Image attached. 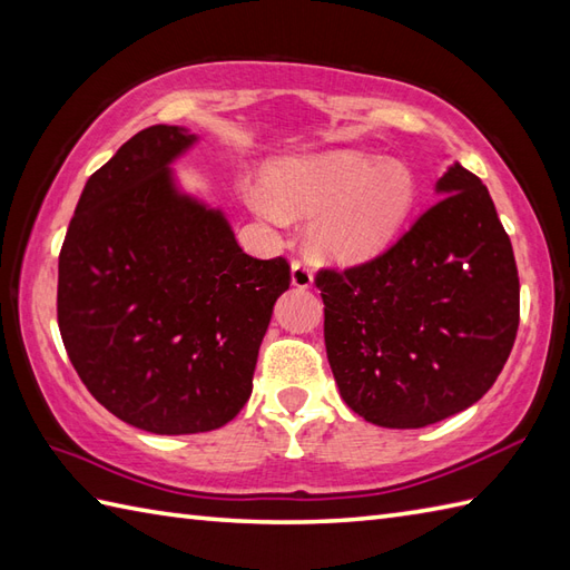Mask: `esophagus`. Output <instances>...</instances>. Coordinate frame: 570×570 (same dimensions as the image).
I'll return each mask as SVG.
<instances>
[{"instance_id": "esophagus-1", "label": "esophagus", "mask_w": 570, "mask_h": 570, "mask_svg": "<svg viewBox=\"0 0 570 570\" xmlns=\"http://www.w3.org/2000/svg\"><path fill=\"white\" fill-rule=\"evenodd\" d=\"M292 284L296 288H311L313 286V272L308 269V264H304V262L292 264Z\"/></svg>"}]
</instances>
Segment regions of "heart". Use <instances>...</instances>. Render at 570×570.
I'll return each instance as SVG.
<instances>
[{
	"label": "heart",
	"mask_w": 570,
	"mask_h": 570,
	"mask_svg": "<svg viewBox=\"0 0 570 570\" xmlns=\"http://www.w3.org/2000/svg\"><path fill=\"white\" fill-rule=\"evenodd\" d=\"M416 184L404 164L357 149L292 156L269 168V188L254 186L247 200L269 223L311 217L316 249L335 262L380 254L411 213Z\"/></svg>",
	"instance_id": "obj_1"
}]
</instances>
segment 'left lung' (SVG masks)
<instances>
[{"label":"left lung","mask_w":570,"mask_h":570,"mask_svg":"<svg viewBox=\"0 0 570 570\" xmlns=\"http://www.w3.org/2000/svg\"><path fill=\"white\" fill-rule=\"evenodd\" d=\"M435 193L380 257L316 274L337 390L374 426L423 429L472 406L517 337V262L488 188L453 164Z\"/></svg>","instance_id":"1"}]
</instances>
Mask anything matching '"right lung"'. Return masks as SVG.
I'll return each mask as SVG.
<instances>
[{"mask_svg": "<svg viewBox=\"0 0 570 570\" xmlns=\"http://www.w3.org/2000/svg\"><path fill=\"white\" fill-rule=\"evenodd\" d=\"M198 141L154 125L85 184L58 257V328L78 377L129 426L215 431L252 394L262 337L292 274L254 259L223 210L178 190Z\"/></svg>", "mask_w": 570, "mask_h": 570, "instance_id": "right-lung-1", "label": "right lung"}]
</instances>
